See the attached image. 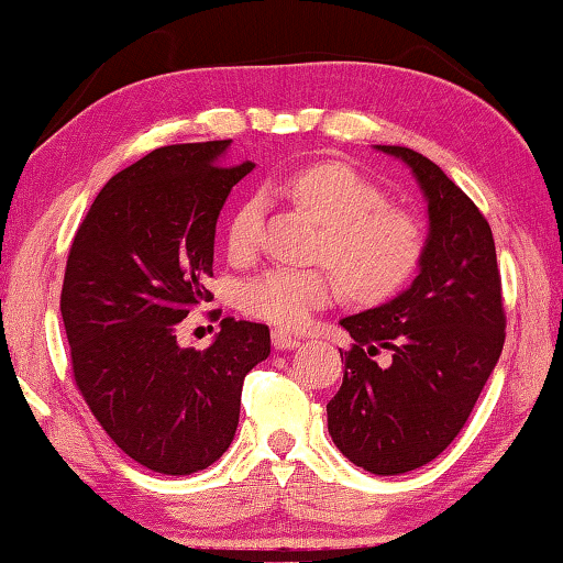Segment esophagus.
I'll use <instances>...</instances> for the list:
<instances>
[{
    "label": "esophagus",
    "instance_id": "esophagus-1",
    "mask_svg": "<svg viewBox=\"0 0 563 563\" xmlns=\"http://www.w3.org/2000/svg\"><path fill=\"white\" fill-rule=\"evenodd\" d=\"M273 347L275 350H295V347H300V340L288 335V332H283V330H273Z\"/></svg>",
    "mask_w": 563,
    "mask_h": 563
}]
</instances>
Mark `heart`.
Returning a JSON list of instances; mask_svg holds the SVG:
<instances>
[{"label": "heart", "instance_id": "obj_1", "mask_svg": "<svg viewBox=\"0 0 563 563\" xmlns=\"http://www.w3.org/2000/svg\"><path fill=\"white\" fill-rule=\"evenodd\" d=\"M285 194L325 225L318 258L330 268H271L241 290L247 316L285 330L302 328L340 292V280L355 300L375 302L395 295L424 258L422 223L402 208L387 206L385 190L347 164L320 161L285 178ZM263 201L247 196L228 221V253L247 261L258 247Z\"/></svg>", "mask_w": 563, "mask_h": 563}]
</instances>
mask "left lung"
Segmentation results:
<instances>
[{
    "instance_id": "left-lung-1",
    "label": "left lung",
    "mask_w": 563,
    "mask_h": 563,
    "mask_svg": "<svg viewBox=\"0 0 563 563\" xmlns=\"http://www.w3.org/2000/svg\"><path fill=\"white\" fill-rule=\"evenodd\" d=\"M412 168L430 238L409 290L342 318L355 340L328 402V432L365 472L393 476L430 464L470 419L507 338L501 275L487 218L430 158L377 146ZM390 352V360L376 357Z\"/></svg>"
}]
</instances>
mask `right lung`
<instances>
[{
    "instance_id": "obj_1",
    "label": "right lung",
    "mask_w": 563,
    "mask_h": 563,
    "mask_svg": "<svg viewBox=\"0 0 563 563\" xmlns=\"http://www.w3.org/2000/svg\"><path fill=\"white\" fill-rule=\"evenodd\" d=\"M228 144L161 146L123 168L84 216L66 261L74 383L113 444L158 474L221 460L243 379L271 355L268 325L233 318L208 350L176 342L178 322L213 298L218 213L255 168L225 164Z\"/></svg>"
}]
</instances>
